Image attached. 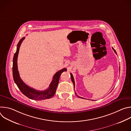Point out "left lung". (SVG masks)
<instances>
[{"label":"left lung","instance_id":"1","mask_svg":"<svg viewBox=\"0 0 131 131\" xmlns=\"http://www.w3.org/2000/svg\"><path fill=\"white\" fill-rule=\"evenodd\" d=\"M113 48V50L114 51V52H115V53L117 54V52H116V51H115V50L113 48ZM119 69H120V67H119ZM70 76H71V81H72V83H73V86H74H74H75V83H74V79H73V76H72V74L70 73ZM75 94H76V95L78 97H79V98H81V99H83V98H82V97H80V96H78L77 95V93L75 92ZM92 101H94V100H92Z\"/></svg>","mask_w":131,"mask_h":131}]
</instances>
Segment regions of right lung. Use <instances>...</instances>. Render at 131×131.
I'll return each mask as SVG.
<instances>
[{
	"label": "right lung",
	"mask_w": 131,
	"mask_h": 131,
	"mask_svg": "<svg viewBox=\"0 0 131 131\" xmlns=\"http://www.w3.org/2000/svg\"><path fill=\"white\" fill-rule=\"evenodd\" d=\"M24 39L25 37H23V38L19 41V42H18L17 45L16 51L14 55L12 67L13 77L14 81L17 85L18 88L20 89V90L21 91L23 94L30 99L36 101H41L50 99L55 94L61 73L63 71H67V69L66 68H65L58 71L57 73H55V74L53 77V80L49 85V87L44 91H41L36 90L35 89L30 88L27 85H26L22 81V80L21 79L20 77L17 64L18 52H19L20 46Z\"/></svg>",
	"instance_id": "add662e5"
}]
</instances>
